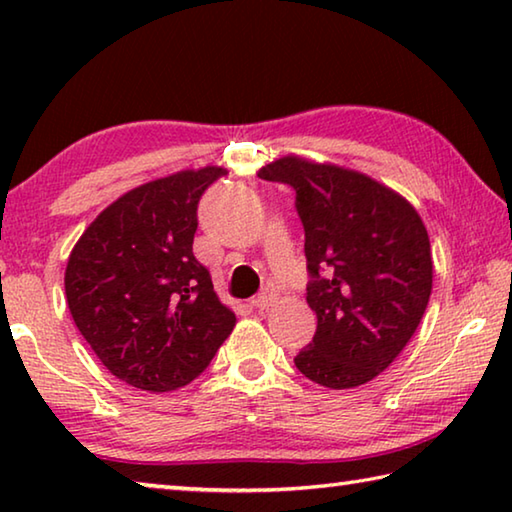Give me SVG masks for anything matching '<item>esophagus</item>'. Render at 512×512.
<instances>
[{"mask_svg":"<svg viewBox=\"0 0 512 512\" xmlns=\"http://www.w3.org/2000/svg\"><path fill=\"white\" fill-rule=\"evenodd\" d=\"M277 300V296H275V291H262L259 293V296L253 300V307H257V309H268V307H273V302Z\"/></svg>","mask_w":512,"mask_h":512,"instance_id":"obj_1","label":"esophagus"}]
</instances>
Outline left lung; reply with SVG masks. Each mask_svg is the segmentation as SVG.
Instances as JSON below:
<instances>
[{"mask_svg":"<svg viewBox=\"0 0 512 512\" xmlns=\"http://www.w3.org/2000/svg\"><path fill=\"white\" fill-rule=\"evenodd\" d=\"M257 176L293 187L305 228L318 325L296 368L336 391L366 384L406 348L427 309L433 262L420 214L366 173L298 155Z\"/></svg>","mask_w":512,"mask_h":512,"instance_id":"8db88e82","label":"left lung"}]
</instances>
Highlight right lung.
<instances>
[{"label": "right lung", "instance_id": "obj_1", "mask_svg": "<svg viewBox=\"0 0 512 512\" xmlns=\"http://www.w3.org/2000/svg\"><path fill=\"white\" fill-rule=\"evenodd\" d=\"M223 167L131 189L72 248L65 296L83 339L112 375L149 393L187 386L237 323L194 257L198 201Z\"/></svg>", "mask_w": 512, "mask_h": 512}]
</instances>
